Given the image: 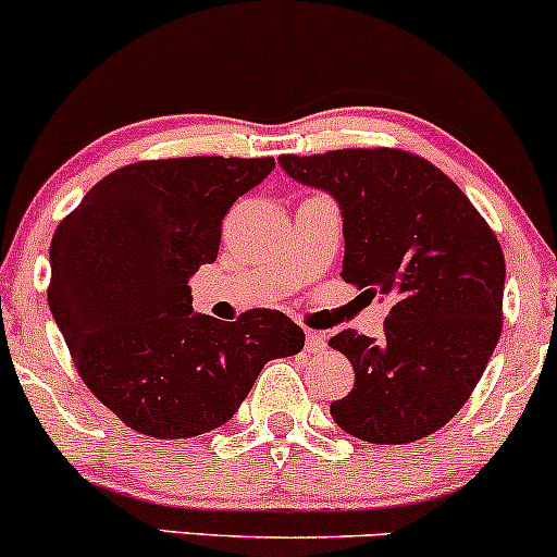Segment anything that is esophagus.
Masks as SVG:
<instances>
[{"mask_svg": "<svg viewBox=\"0 0 557 557\" xmlns=\"http://www.w3.org/2000/svg\"><path fill=\"white\" fill-rule=\"evenodd\" d=\"M306 350H309V354H324V350H327V341H324L322 332H306Z\"/></svg>", "mask_w": 557, "mask_h": 557, "instance_id": "34e87169", "label": "esophagus"}]
</instances>
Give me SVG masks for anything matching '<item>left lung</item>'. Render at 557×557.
<instances>
[{"instance_id": "8db88e82", "label": "left lung", "mask_w": 557, "mask_h": 557, "mask_svg": "<svg viewBox=\"0 0 557 557\" xmlns=\"http://www.w3.org/2000/svg\"><path fill=\"white\" fill-rule=\"evenodd\" d=\"M298 183L343 212L341 277L385 296V337L343 330L330 345L354 363L335 424L376 445L417 443L461 411L503 332L505 257L474 203L443 170L403 149L283 154Z\"/></svg>"}]
</instances>
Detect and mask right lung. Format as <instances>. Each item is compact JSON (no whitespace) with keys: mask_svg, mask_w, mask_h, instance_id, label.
Wrapping results in <instances>:
<instances>
[{"mask_svg":"<svg viewBox=\"0 0 557 557\" xmlns=\"http://www.w3.org/2000/svg\"><path fill=\"white\" fill-rule=\"evenodd\" d=\"M272 157L146 159L110 172L54 230L49 309L86 387L123 424L185 440L225 424L267 361L296 356L283 311L196 314L188 277L220 251L222 216Z\"/></svg>","mask_w":557,"mask_h":557,"instance_id":"right-lung-1","label":"right lung"}]
</instances>
